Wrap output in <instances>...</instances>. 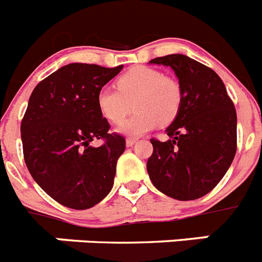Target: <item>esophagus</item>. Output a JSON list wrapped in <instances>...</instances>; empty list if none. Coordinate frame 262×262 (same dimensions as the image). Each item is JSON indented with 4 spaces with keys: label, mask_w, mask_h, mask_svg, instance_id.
I'll return each instance as SVG.
<instances>
[{
    "label": "esophagus",
    "mask_w": 262,
    "mask_h": 262,
    "mask_svg": "<svg viewBox=\"0 0 262 262\" xmlns=\"http://www.w3.org/2000/svg\"><path fill=\"white\" fill-rule=\"evenodd\" d=\"M136 140H138V139H135V138H127V139H126V146L127 147H133L134 144H135V143H136Z\"/></svg>",
    "instance_id": "obj_1"
}]
</instances>
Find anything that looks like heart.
Here are the masks:
<instances>
[{"mask_svg":"<svg viewBox=\"0 0 262 262\" xmlns=\"http://www.w3.org/2000/svg\"><path fill=\"white\" fill-rule=\"evenodd\" d=\"M116 87L118 91L100 89L97 104L111 123H120L135 107L136 113L118 128L126 135H143L159 123L167 126L178 116L182 106V89L178 82L151 67L129 69L118 78Z\"/></svg>","mask_w":262,"mask_h":262,"instance_id":"b5f03b06","label":"heart"}]
</instances>
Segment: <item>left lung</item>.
<instances>
[{"label": "left lung", "mask_w": 262, "mask_h": 262, "mask_svg": "<svg viewBox=\"0 0 262 262\" xmlns=\"http://www.w3.org/2000/svg\"><path fill=\"white\" fill-rule=\"evenodd\" d=\"M149 63L171 67L182 89V106L165 129L169 139H151L149 179L159 191L176 200L203 198L224 178L236 155L233 102L217 74L187 55L169 54Z\"/></svg>", "instance_id": "8db88e82"}]
</instances>
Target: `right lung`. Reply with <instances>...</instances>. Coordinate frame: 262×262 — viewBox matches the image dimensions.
I'll list each match as a JSON object with an SVG mask.
<instances>
[{"mask_svg":"<svg viewBox=\"0 0 262 262\" xmlns=\"http://www.w3.org/2000/svg\"><path fill=\"white\" fill-rule=\"evenodd\" d=\"M122 69L66 64L31 93L21 123L25 163L35 183L64 207L91 208L113 188L126 140L108 134L97 95ZM94 139L105 143L93 147Z\"/></svg>","mask_w":262,"mask_h":262,"instance_id":"right-lung-1","label":"right lung"}]
</instances>
